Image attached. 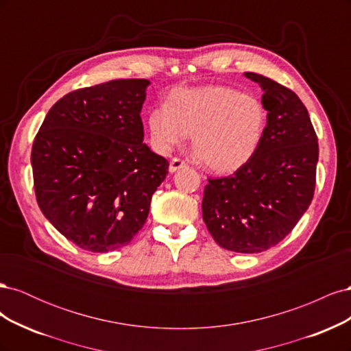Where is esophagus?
<instances>
[{"mask_svg": "<svg viewBox=\"0 0 351 351\" xmlns=\"http://www.w3.org/2000/svg\"><path fill=\"white\" fill-rule=\"evenodd\" d=\"M187 164L184 162V161H182V159L180 158H173L171 159V162H169V173H176V171H178V169H182V168H184Z\"/></svg>", "mask_w": 351, "mask_h": 351, "instance_id": "esophagus-1", "label": "esophagus"}]
</instances>
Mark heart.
I'll return each mask as SVG.
<instances>
[{"mask_svg": "<svg viewBox=\"0 0 351 351\" xmlns=\"http://www.w3.org/2000/svg\"><path fill=\"white\" fill-rule=\"evenodd\" d=\"M268 127V111L252 95L206 84L169 92L167 107L147 117L151 141L159 152H169L192 134L199 162L215 174H232L258 154Z\"/></svg>", "mask_w": 351, "mask_h": 351, "instance_id": "heart-1", "label": "heart"}]
</instances>
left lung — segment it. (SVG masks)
Masks as SVG:
<instances>
[{
  "instance_id": "8db88e82",
  "label": "left lung",
  "mask_w": 351,
  "mask_h": 351,
  "mask_svg": "<svg viewBox=\"0 0 351 351\" xmlns=\"http://www.w3.org/2000/svg\"><path fill=\"white\" fill-rule=\"evenodd\" d=\"M244 76L263 90L267 132L246 167L208 180L202 215L221 247L259 253L278 244L309 208L319 147L309 112L293 90L256 73Z\"/></svg>"
}]
</instances>
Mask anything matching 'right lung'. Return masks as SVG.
<instances>
[{
    "label": "right lung",
    "mask_w": 351,
    "mask_h": 351,
    "mask_svg": "<svg viewBox=\"0 0 351 351\" xmlns=\"http://www.w3.org/2000/svg\"><path fill=\"white\" fill-rule=\"evenodd\" d=\"M146 79L73 90L52 105L32 146L42 214L67 240L97 253L129 244L149 214L168 161L143 143Z\"/></svg>",
    "instance_id": "right-lung-1"
}]
</instances>
